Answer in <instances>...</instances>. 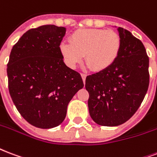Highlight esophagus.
<instances>
[{
	"label": "esophagus",
	"instance_id": "obj_1",
	"mask_svg": "<svg viewBox=\"0 0 157 157\" xmlns=\"http://www.w3.org/2000/svg\"><path fill=\"white\" fill-rule=\"evenodd\" d=\"M81 77H82V80H83V81L85 82L86 81V73H81Z\"/></svg>",
	"mask_w": 157,
	"mask_h": 157
}]
</instances>
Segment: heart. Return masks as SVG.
Here are the masks:
<instances>
[{"instance_id":"obj_1","label":"heart","mask_w":157,"mask_h":157,"mask_svg":"<svg viewBox=\"0 0 157 157\" xmlns=\"http://www.w3.org/2000/svg\"><path fill=\"white\" fill-rule=\"evenodd\" d=\"M70 43L63 42L60 50L70 67H76L85 60L94 71L107 69L117 59L120 48L121 39L113 30L97 29H86L75 31L70 36Z\"/></svg>"}]
</instances>
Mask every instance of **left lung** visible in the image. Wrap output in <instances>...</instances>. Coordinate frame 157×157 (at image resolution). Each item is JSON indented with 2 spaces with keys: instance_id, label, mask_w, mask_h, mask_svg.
I'll list each match as a JSON object with an SVG mask.
<instances>
[{
  "instance_id": "obj_1",
  "label": "left lung",
  "mask_w": 157,
  "mask_h": 157,
  "mask_svg": "<svg viewBox=\"0 0 157 157\" xmlns=\"http://www.w3.org/2000/svg\"><path fill=\"white\" fill-rule=\"evenodd\" d=\"M121 48L107 69L86 76L90 115L101 126L124 124L133 115L149 86V57L141 40L118 27Z\"/></svg>"
}]
</instances>
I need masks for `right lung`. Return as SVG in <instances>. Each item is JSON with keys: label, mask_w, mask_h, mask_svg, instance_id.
<instances>
[{"label": "right lung", "mask_w": 157, "mask_h": 157, "mask_svg": "<svg viewBox=\"0 0 157 157\" xmlns=\"http://www.w3.org/2000/svg\"><path fill=\"white\" fill-rule=\"evenodd\" d=\"M66 28L31 29L13 46L7 64L13 102L29 124L52 128L63 122L71 100L84 84L79 72L63 62L60 44Z\"/></svg>", "instance_id": "add662e5"}]
</instances>
